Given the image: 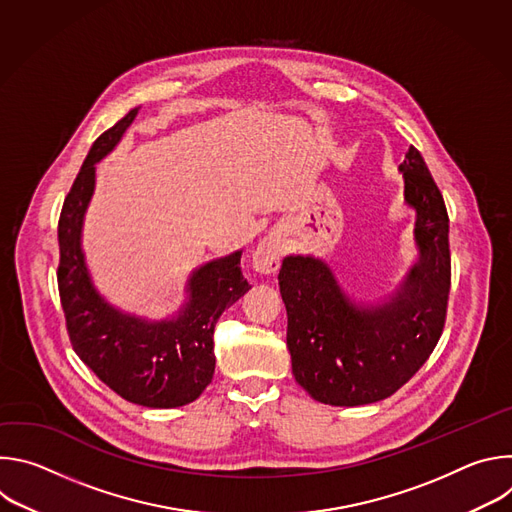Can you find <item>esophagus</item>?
<instances>
[{
    "label": "esophagus",
    "instance_id": "1",
    "mask_svg": "<svg viewBox=\"0 0 512 512\" xmlns=\"http://www.w3.org/2000/svg\"><path fill=\"white\" fill-rule=\"evenodd\" d=\"M283 257V247L275 241V239H267L263 243H259V247L253 253V267L259 273L271 275L279 269Z\"/></svg>",
    "mask_w": 512,
    "mask_h": 512
}]
</instances>
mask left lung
Instances as JSON below:
<instances>
[{
	"instance_id": "8db88e82",
	"label": "left lung",
	"mask_w": 512,
	"mask_h": 512,
	"mask_svg": "<svg viewBox=\"0 0 512 512\" xmlns=\"http://www.w3.org/2000/svg\"><path fill=\"white\" fill-rule=\"evenodd\" d=\"M399 172L405 202L417 216L419 259L391 302L356 304L314 257H285L277 275L291 373L326 405L356 407L391 397L423 367L446 324L452 277L446 202L413 145Z\"/></svg>"
}]
</instances>
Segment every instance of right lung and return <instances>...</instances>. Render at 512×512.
<instances>
[{"label": "right lung", "mask_w": 512, "mask_h": 512, "mask_svg": "<svg viewBox=\"0 0 512 512\" xmlns=\"http://www.w3.org/2000/svg\"><path fill=\"white\" fill-rule=\"evenodd\" d=\"M139 107L101 133L64 198L58 221V291L72 348L123 399L154 409L192 403L214 375V324L249 291L241 251L196 269L182 310L154 322L111 306L93 285L81 247L83 218L95 190V164L103 160Z\"/></svg>", "instance_id": "obj_1"}]
</instances>
